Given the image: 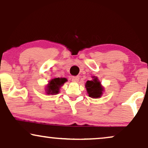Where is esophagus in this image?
<instances>
[{"mask_svg":"<svg viewBox=\"0 0 148 148\" xmlns=\"http://www.w3.org/2000/svg\"><path fill=\"white\" fill-rule=\"evenodd\" d=\"M72 80V82H74V83H77L78 80H79V77L78 76H73Z\"/></svg>","mask_w":148,"mask_h":148,"instance_id":"34e87169","label":"esophagus"}]
</instances>
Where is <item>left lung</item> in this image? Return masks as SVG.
<instances>
[{
    "label": "left lung",
    "instance_id": "left-lung-1",
    "mask_svg": "<svg viewBox=\"0 0 148 148\" xmlns=\"http://www.w3.org/2000/svg\"><path fill=\"white\" fill-rule=\"evenodd\" d=\"M92 80H87L85 83V87L89 96L93 98H99L102 95L104 87L101 85L98 78L93 76Z\"/></svg>",
    "mask_w": 148,
    "mask_h": 148
}]
</instances>
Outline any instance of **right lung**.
<instances>
[{"label":"right lung","mask_w":148,"mask_h":148,"mask_svg":"<svg viewBox=\"0 0 148 148\" xmlns=\"http://www.w3.org/2000/svg\"><path fill=\"white\" fill-rule=\"evenodd\" d=\"M67 81L65 78H55L50 80L46 88V92L48 95L57 94L59 92V89Z\"/></svg>","instance_id":"obj_1"}]
</instances>
